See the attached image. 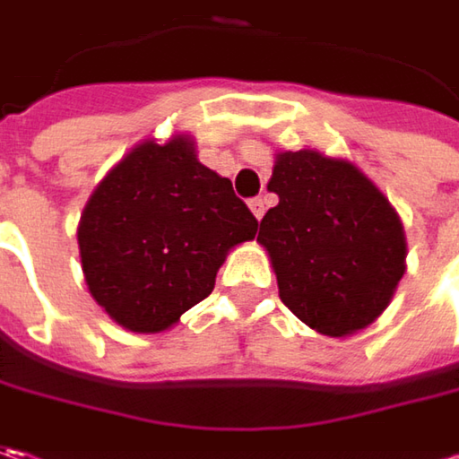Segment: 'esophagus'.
<instances>
[{
	"instance_id": "34e87169",
	"label": "esophagus",
	"mask_w": 459,
	"mask_h": 459,
	"mask_svg": "<svg viewBox=\"0 0 459 459\" xmlns=\"http://www.w3.org/2000/svg\"><path fill=\"white\" fill-rule=\"evenodd\" d=\"M250 209H253L255 220H263V214H265V199H253V202H250Z\"/></svg>"
}]
</instances>
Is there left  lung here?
I'll return each mask as SVG.
<instances>
[{
	"instance_id": "1",
	"label": "left lung",
	"mask_w": 459,
	"mask_h": 459,
	"mask_svg": "<svg viewBox=\"0 0 459 459\" xmlns=\"http://www.w3.org/2000/svg\"><path fill=\"white\" fill-rule=\"evenodd\" d=\"M268 188L278 206L257 242L281 301L326 337L373 325L406 273V235L388 196L352 160L316 148L275 152Z\"/></svg>"
}]
</instances>
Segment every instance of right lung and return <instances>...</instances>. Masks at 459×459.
<instances>
[{
  "instance_id": "add662e5",
  "label": "right lung",
  "mask_w": 459,
  "mask_h": 459,
  "mask_svg": "<svg viewBox=\"0 0 459 459\" xmlns=\"http://www.w3.org/2000/svg\"><path fill=\"white\" fill-rule=\"evenodd\" d=\"M257 232L230 178L186 133L137 143L94 188L79 221L89 293L117 325L158 334L214 289L227 253Z\"/></svg>"
}]
</instances>
